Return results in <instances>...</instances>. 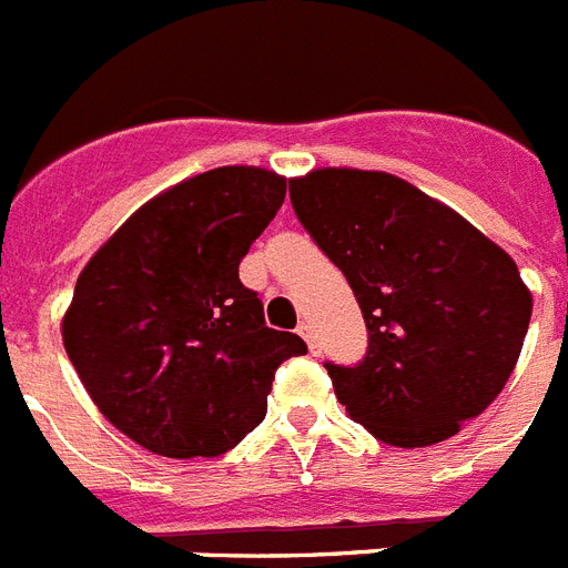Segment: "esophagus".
Returning a JSON list of instances; mask_svg holds the SVG:
<instances>
[{
	"label": "esophagus",
	"instance_id": "esophagus-1",
	"mask_svg": "<svg viewBox=\"0 0 568 568\" xmlns=\"http://www.w3.org/2000/svg\"><path fill=\"white\" fill-rule=\"evenodd\" d=\"M297 332H300V337H303V341L308 343V349H312V355H321V343H317V335H314L312 323L303 321L297 326Z\"/></svg>",
	"mask_w": 568,
	"mask_h": 568
}]
</instances>
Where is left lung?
<instances>
[{"label": "left lung", "mask_w": 568, "mask_h": 568, "mask_svg": "<svg viewBox=\"0 0 568 568\" xmlns=\"http://www.w3.org/2000/svg\"><path fill=\"white\" fill-rule=\"evenodd\" d=\"M294 213L364 312L361 364H326L337 402L395 447H427L479 416L514 373L531 292L468 219L373 170L288 181Z\"/></svg>", "instance_id": "left-lung-1"}]
</instances>
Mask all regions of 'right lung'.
I'll return each instance as SVG.
<instances>
[{
	"label": "right lung",
	"mask_w": 568,
	"mask_h": 568,
	"mask_svg": "<svg viewBox=\"0 0 568 568\" xmlns=\"http://www.w3.org/2000/svg\"><path fill=\"white\" fill-rule=\"evenodd\" d=\"M285 179L216 166L138 207L78 276L63 343L121 433L170 459L219 456L265 418L276 366L306 355L240 280Z\"/></svg>",
	"instance_id": "obj_1"
}]
</instances>
